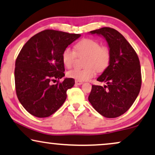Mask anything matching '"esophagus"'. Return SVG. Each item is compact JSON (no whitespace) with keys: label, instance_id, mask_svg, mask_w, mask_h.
<instances>
[{"label":"esophagus","instance_id":"esophagus-1","mask_svg":"<svg viewBox=\"0 0 155 155\" xmlns=\"http://www.w3.org/2000/svg\"><path fill=\"white\" fill-rule=\"evenodd\" d=\"M82 83H83V82L81 81H78V80H76L75 81V84L76 85H81V84H82Z\"/></svg>","mask_w":155,"mask_h":155}]
</instances>
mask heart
Instances as JSON below:
<instances>
[{"mask_svg":"<svg viewBox=\"0 0 155 155\" xmlns=\"http://www.w3.org/2000/svg\"><path fill=\"white\" fill-rule=\"evenodd\" d=\"M75 51L66 47L62 52V62L66 68L71 67L77 56H86L83 69L74 68L67 72L68 77L78 81H87L96 75V71H105L110 64L111 54L107 46H101L98 41L85 38L80 41L74 46Z\"/></svg>","mask_w":155,"mask_h":155,"instance_id":"1","label":"heart"}]
</instances>
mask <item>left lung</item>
Here are the masks:
<instances>
[{"label":"left lung","mask_w":155,"mask_h":155,"mask_svg":"<svg viewBox=\"0 0 155 155\" xmlns=\"http://www.w3.org/2000/svg\"><path fill=\"white\" fill-rule=\"evenodd\" d=\"M90 34L106 39L111 58L108 68L97 78V81L106 82L107 85H92L89 101L102 116L118 117L130 108L140 93L142 85L140 60L130 43L115 29L104 27L90 31Z\"/></svg>","instance_id":"8db88e82"}]
</instances>
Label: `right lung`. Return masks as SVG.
<instances>
[{
	"mask_svg": "<svg viewBox=\"0 0 155 155\" xmlns=\"http://www.w3.org/2000/svg\"><path fill=\"white\" fill-rule=\"evenodd\" d=\"M81 34L45 30L32 36L15 61L16 94L25 110L39 118L56 112L65 101L66 91L75 84L65 76L62 52ZM56 81V84H53Z\"/></svg>",
	"mask_w": 155,
	"mask_h": 155,
	"instance_id": "1",
	"label": "right lung"
}]
</instances>
